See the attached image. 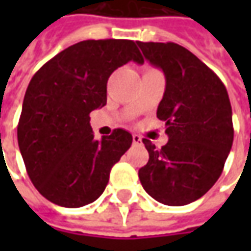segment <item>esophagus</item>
Masks as SVG:
<instances>
[{"label":"esophagus","instance_id":"esophagus-1","mask_svg":"<svg viewBox=\"0 0 251 251\" xmlns=\"http://www.w3.org/2000/svg\"><path fill=\"white\" fill-rule=\"evenodd\" d=\"M132 142H134V144H141V137H140V135L134 134V135H132Z\"/></svg>","mask_w":251,"mask_h":251}]
</instances>
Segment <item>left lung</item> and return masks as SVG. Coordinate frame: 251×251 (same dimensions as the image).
Listing matches in <instances>:
<instances>
[{"label": "left lung", "instance_id": "obj_1", "mask_svg": "<svg viewBox=\"0 0 251 251\" xmlns=\"http://www.w3.org/2000/svg\"><path fill=\"white\" fill-rule=\"evenodd\" d=\"M144 57L160 68L166 89L156 116L169 141L150 153L138 170L144 190L165 205L180 207L201 198L221 176L233 142L232 106L224 82L191 51L176 43L137 42Z\"/></svg>", "mask_w": 251, "mask_h": 251}]
</instances>
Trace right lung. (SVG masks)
<instances>
[{
	"label": "right lung",
	"instance_id": "add662e5",
	"mask_svg": "<svg viewBox=\"0 0 251 251\" xmlns=\"http://www.w3.org/2000/svg\"><path fill=\"white\" fill-rule=\"evenodd\" d=\"M128 61L144 63L132 40H83L54 55L25 93L18 144L37 191L57 205L83 207L100 197L111 168L132 144L116 128L93 138L92 110L107 101V79Z\"/></svg>",
	"mask_w": 251,
	"mask_h": 251
}]
</instances>
